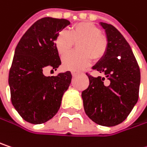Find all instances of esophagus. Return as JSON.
I'll use <instances>...</instances> for the list:
<instances>
[{"mask_svg":"<svg viewBox=\"0 0 147 147\" xmlns=\"http://www.w3.org/2000/svg\"><path fill=\"white\" fill-rule=\"evenodd\" d=\"M71 75H72L73 77H75V76H76L78 75V73H76V72H75V71H72V72H71Z\"/></svg>","mask_w":147,"mask_h":147,"instance_id":"esophagus-1","label":"esophagus"}]
</instances>
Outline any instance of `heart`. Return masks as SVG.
Wrapping results in <instances>:
<instances>
[{"mask_svg":"<svg viewBox=\"0 0 147 147\" xmlns=\"http://www.w3.org/2000/svg\"><path fill=\"white\" fill-rule=\"evenodd\" d=\"M78 42L77 52L63 58V67L69 71H79L93 60H98L104 55L108 43L101 35V30L91 22H80L71 27L70 32L60 31L55 39V46L60 56H64L72 48L74 42Z\"/></svg>","mask_w":147,"mask_h":147,"instance_id":"obj_1","label":"heart"}]
</instances>
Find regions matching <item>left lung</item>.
<instances>
[{"label": "left lung", "mask_w": 147, "mask_h": 147, "mask_svg": "<svg viewBox=\"0 0 147 147\" xmlns=\"http://www.w3.org/2000/svg\"><path fill=\"white\" fill-rule=\"evenodd\" d=\"M108 47L104 55L92 66L108 78L88 76L89 86L82 92L85 113L96 124L114 126L122 123L139 98L140 72L138 63L124 36L113 25L99 22Z\"/></svg>", "instance_id": "1"}]
</instances>
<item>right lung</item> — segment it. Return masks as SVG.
Returning <instances> with one entry per match:
<instances>
[{
    "label": "right lung",
    "mask_w": 147,
    "mask_h": 147,
    "mask_svg": "<svg viewBox=\"0 0 147 147\" xmlns=\"http://www.w3.org/2000/svg\"><path fill=\"white\" fill-rule=\"evenodd\" d=\"M70 24L66 19L43 18L28 29L16 47L8 78L11 100L28 123L38 125L52 119L71 84V71L44 75L45 70L56 71L61 65L55 39Z\"/></svg>",
    "instance_id": "1"
}]
</instances>
